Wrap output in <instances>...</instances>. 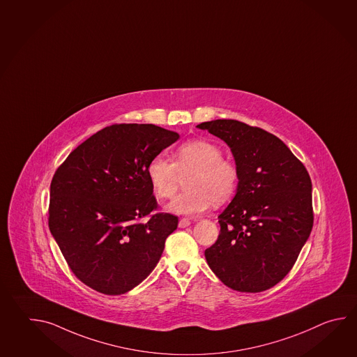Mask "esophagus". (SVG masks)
<instances>
[{
  "label": "esophagus",
  "instance_id": "1",
  "mask_svg": "<svg viewBox=\"0 0 357 357\" xmlns=\"http://www.w3.org/2000/svg\"><path fill=\"white\" fill-rule=\"evenodd\" d=\"M178 225H179V227H182V229L183 227H187V226H190V218H181V220H179V224H178Z\"/></svg>",
  "mask_w": 357,
  "mask_h": 357
}]
</instances>
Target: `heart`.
<instances>
[{"label": "heart", "instance_id": "1", "mask_svg": "<svg viewBox=\"0 0 357 357\" xmlns=\"http://www.w3.org/2000/svg\"><path fill=\"white\" fill-rule=\"evenodd\" d=\"M146 173L159 198L174 196L182 178L187 176V190L167 206V211L185 216H196L212 202H225L239 184L236 164L222 158V150L207 139H192L179 146L173 153V162L162 155L153 156Z\"/></svg>", "mask_w": 357, "mask_h": 357}]
</instances>
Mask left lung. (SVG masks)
Segmentation results:
<instances>
[{"mask_svg":"<svg viewBox=\"0 0 357 357\" xmlns=\"http://www.w3.org/2000/svg\"><path fill=\"white\" fill-rule=\"evenodd\" d=\"M225 141L239 169L236 195L218 216V241L204 250L227 287L268 290L298 259L313 229L312 181L303 162L275 135L216 119L198 124Z\"/></svg>","mask_w":357,"mask_h":357,"instance_id":"1","label":"left lung"}]
</instances>
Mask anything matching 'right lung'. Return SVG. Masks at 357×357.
Returning a JSON list of instances; mask_svg holds the SVG:
<instances>
[{"label":"right lung","mask_w":357,"mask_h":357,"mask_svg":"<svg viewBox=\"0 0 357 357\" xmlns=\"http://www.w3.org/2000/svg\"><path fill=\"white\" fill-rule=\"evenodd\" d=\"M179 139L155 124H113L77 146L51 183L48 225L81 282L105 295L130 291L160 259L178 226L158 208L149 161Z\"/></svg>","instance_id":"obj_1"}]
</instances>
